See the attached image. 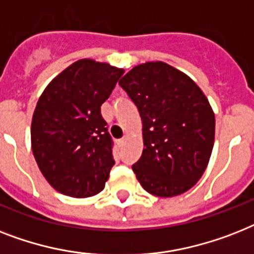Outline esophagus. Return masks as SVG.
<instances>
[{
  "mask_svg": "<svg viewBox=\"0 0 254 254\" xmlns=\"http://www.w3.org/2000/svg\"><path fill=\"white\" fill-rule=\"evenodd\" d=\"M125 141H127V138H121V139H119V141H117V145H119L121 147V146H124Z\"/></svg>",
  "mask_w": 254,
  "mask_h": 254,
  "instance_id": "obj_1",
  "label": "esophagus"
}]
</instances>
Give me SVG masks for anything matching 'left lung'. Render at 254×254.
Masks as SVG:
<instances>
[{"label": "left lung", "instance_id": "obj_1", "mask_svg": "<svg viewBox=\"0 0 254 254\" xmlns=\"http://www.w3.org/2000/svg\"><path fill=\"white\" fill-rule=\"evenodd\" d=\"M142 119L143 151L133 171L146 191L174 197L189 190L209 164L215 116L201 88L162 61L141 64L119 82Z\"/></svg>", "mask_w": 254, "mask_h": 254}]
</instances>
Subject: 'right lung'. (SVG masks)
<instances>
[{
  "label": "right lung",
  "mask_w": 254,
  "mask_h": 254,
  "mask_svg": "<svg viewBox=\"0 0 254 254\" xmlns=\"http://www.w3.org/2000/svg\"><path fill=\"white\" fill-rule=\"evenodd\" d=\"M124 69L79 60L60 73L39 98L31 145L43 176L74 198L98 194L115 164L112 138L100 107Z\"/></svg>",
  "instance_id": "1"
}]
</instances>
